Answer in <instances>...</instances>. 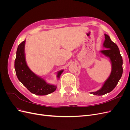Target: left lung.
Listing matches in <instances>:
<instances>
[{
	"label": "left lung",
	"instance_id": "obj_1",
	"mask_svg": "<svg viewBox=\"0 0 130 130\" xmlns=\"http://www.w3.org/2000/svg\"><path fill=\"white\" fill-rule=\"evenodd\" d=\"M105 39L103 47L105 50L100 52L109 58L112 69L109 76L101 88L97 91L90 93L95 95H103L111 92L116 87L123 74V58L118 47L111 41L108 35L105 34Z\"/></svg>",
	"mask_w": 130,
	"mask_h": 130
}]
</instances>
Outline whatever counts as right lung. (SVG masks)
Here are the masks:
<instances>
[{
  "label": "right lung",
  "instance_id": "add662e5",
  "mask_svg": "<svg viewBox=\"0 0 130 130\" xmlns=\"http://www.w3.org/2000/svg\"><path fill=\"white\" fill-rule=\"evenodd\" d=\"M25 41L22 42L18 46L16 57L14 61V69L19 81L29 91L38 95H45L55 91L57 86L47 83L40 76L35 74L27 65L25 59ZM64 70H59L56 73V77L59 80Z\"/></svg>",
  "mask_w": 130,
  "mask_h": 130
}]
</instances>
